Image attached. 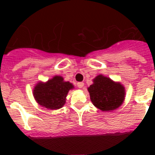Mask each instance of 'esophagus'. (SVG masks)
<instances>
[{
    "label": "esophagus",
    "instance_id": "34e87169",
    "mask_svg": "<svg viewBox=\"0 0 155 155\" xmlns=\"http://www.w3.org/2000/svg\"><path fill=\"white\" fill-rule=\"evenodd\" d=\"M84 82H78V87L79 88H82V87H84Z\"/></svg>",
    "mask_w": 155,
    "mask_h": 155
}]
</instances>
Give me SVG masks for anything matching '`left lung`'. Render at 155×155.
Listing matches in <instances>:
<instances>
[{
  "instance_id": "left-lung-1",
  "label": "left lung",
  "mask_w": 155,
  "mask_h": 155,
  "mask_svg": "<svg viewBox=\"0 0 155 155\" xmlns=\"http://www.w3.org/2000/svg\"><path fill=\"white\" fill-rule=\"evenodd\" d=\"M87 91L93 105L102 111L117 109L125 98V87L102 74L93 79V84L87 87Z\"/></svg>"
}]
</instances>
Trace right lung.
<instances>
[{
  "instance_id": "add662e5",
  "label": "right lung",
  "mask_w": 155,
  "mask_h": 155,
  "mask_svg": "<svg viewBox=\"0 0 155 155\" xmlns=\"http://www.w3.org/2000/svg\"><path fill=\"white\" fill-rule=\"evenodd\" d=\"M74 88L69 81H64L61 76H54L46 83L39 82L33 89V95L39 105L49 109L62 108L66 102L68 91Z\"/></svg>"
}]
</instances>
